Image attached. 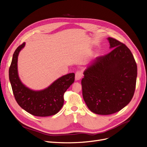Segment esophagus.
I'll use <instances>...</instances> for the list:
<instances>
[{"label":"esophagus","instance_id":"1","mask_svg":"<svg viewBox=\"0 0 147 147\" xmlns=\"http://www.w3.org/2000/svg\"><path fill=\"white\" fill-rule=\"evenodd\" d=\"M82 76V73L80 71H76L75 72V80L76 81H78L80 80Z\"/></svg>","mask_w":147,"mask_h":147}]
</instances>
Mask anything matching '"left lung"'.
<instances>
[{"label": "left lung", "mask_w": 147, "mask_h": 147, "mask_svg": "<svg viewBox=\"0 0 147 147\" xmlns=\"http://www.w3.org/2000/svg\"><path fill=\"white\" fill-rule=\"evenodd\" d=\"M108 54L96 58L84 72L82 96L88 109L99 115L120 111L134 95L137 65L129 48L113 38H108Z\"/></svg>", "instance_id": "obj_1"}]
</instances>
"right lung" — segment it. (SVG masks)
Instances as JSON below:
<instances>
[{
	"mask_svg": "<svg viewBox=\"0 0 147 147\" xmlns=\"http://www.w3.org/2000/svg\"><path fill=\"white\" fill-rule=\"evenodd\" d=\"M25 43L18 47L13 54L9 69V78L15 99L27 113L38 117H48L56 114L64 103V94L75 81V74L61 76L45 90L33 91L21 82L18 75L17 60L20 50Z\"/></svg>",
	"mask_w": 147,
	"mask_h": 147,
	"instance_id": "add662e5",
	"label": "right lung"
}]
</instances>
